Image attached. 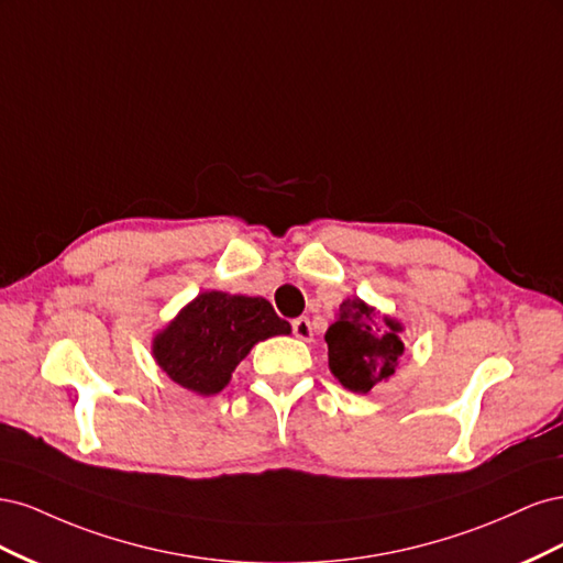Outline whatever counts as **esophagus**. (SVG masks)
Wrapping results in <instances>:
<instances>
[{
    "label": "esophagus",
    "mask_w": 563,
    "mask_h": 563,
    "mask_svg": "<svg viewBox=\"0 0 563 563\" xmlns=\"http://www.w3.org/2000/svg\"><path fill=\"white\" fill-rule=\"evenodd\" d=\"M291 329H294V335L300 338V340H312V323L308 317H298L291 321Z\"/></svg>",
    "instance_id": "34e87169"
}]
</instances>
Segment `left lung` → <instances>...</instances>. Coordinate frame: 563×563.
<instances>
[{"label": "left lung", "mask_w": 563, "mask_h": 563, "mask_svg": "<svg viewBox=\"0 0 563 563\" xmlns=\"http://www.w3.org/2000/svg\"><path fill=\"white\" fill-rule=\"evenodd\" d=\"M399 331L397 321L380 319L360 298L343 300L338 321L327 331L331 373L347 389L366 395L395 373L404 354Z\"/></svg>", "instance_id": "1"}]
</instances>
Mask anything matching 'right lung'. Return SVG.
Segmentation results:
<instances>
[{"label":"right lung","mask_w":563,"mask_h":563,"mask_svg":"<svg viewBox=\"0 0 563 563\" xmlns=\"http://www.w3.org/2000/svg\"><path fill=\"white\" fill-rule=\"evenodd\" d=\"M288 331V321L265 298L207 291L155 338L152 352L168 378L209 397L230 383L232 371L258 340Z\"/></svg>","instance_id":"add662e5"}]
</instances>
